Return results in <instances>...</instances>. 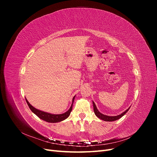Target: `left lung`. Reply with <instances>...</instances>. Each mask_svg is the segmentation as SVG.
Wrapping results in <instances>:
<instances>
[{"instance_id": "left-lung-1", "label": "left lung", "mask_w": 157, "mask_h": 157, "mask_svg": "<svg viewBox=\"0 0 157 157\" xmlns=\"http://www.w3.org/2000/svg\"><path fill=\"white\" fill-rule=\"evenodd\" d=\"M93 106H94V113L95 115H96L99 118H100V119L104 121H109V122H111V121H117L118 119H119V118H121L122 116H124L125 114L128 112V111L129 110V109L130 107L128 108L127 110H126L124 113H122V114H121V115H117V116H114V117H110V116H107V115H103V114L101 113L100 112H99V111L98 110V109L96 106V104L94 103V102L93 101Z\"/></svg>"}]
</instances>
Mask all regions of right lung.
I'll return each mask as SVG.
<instances>
[{
	"label": "right lung",
	"mask_w": 157,
	"mask_h": 157,
	"mask_svg": "<svg viewBox=\"0 0 157 157\" xmlns=\"http://www.w3.org/2000/svg\"><path fill=\"white\" fill-rule=\"evenodd\" d=\"M75 97V96H74V98L73 99L72 105H71V107H70L69 110L67 112H65V113L59 114V115H52V114H50V113H46V112L42 111H40V110H38V109H35L34 107H33L31 105V104L29 103V101H27V99H26L27 105H28V106H29V107L30 108L31 111L33 113H34L38 117L40 118V119L48 122L55 123V122H58L62 121L66 119V118H67L69 116L71 111H72L73 103V101H74Z\"/></svg>",
	"instance_id": "1"
}]
</instances>
